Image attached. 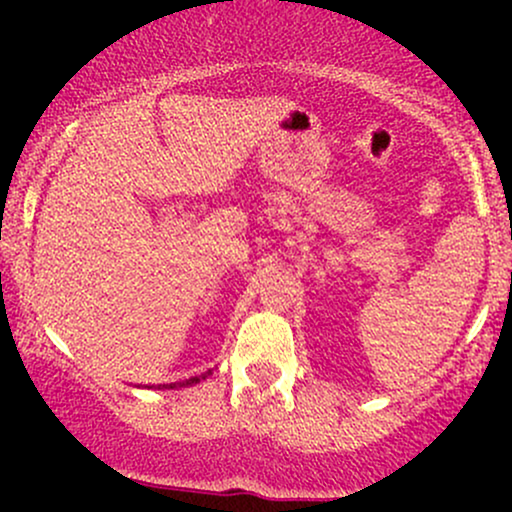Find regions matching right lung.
Wrapping results in <instances>:
<instances>
[{"label":"right lung","instance_id":"1","mask_svg":"<svg viewBox=\"0 0 512 512\" xmlns=\"http://www.w3.org/2000/svg\"><path fill=\"white\" fill-rule=\"evenodd\" d=\"M207 375H211V370H207V373H202V375H195V378H190V380H182V383L158 385V390H178V387H192V385L202 383V380H207Z\"/></svg>","mask_w":512,"mask_h":512}]
</instances>
